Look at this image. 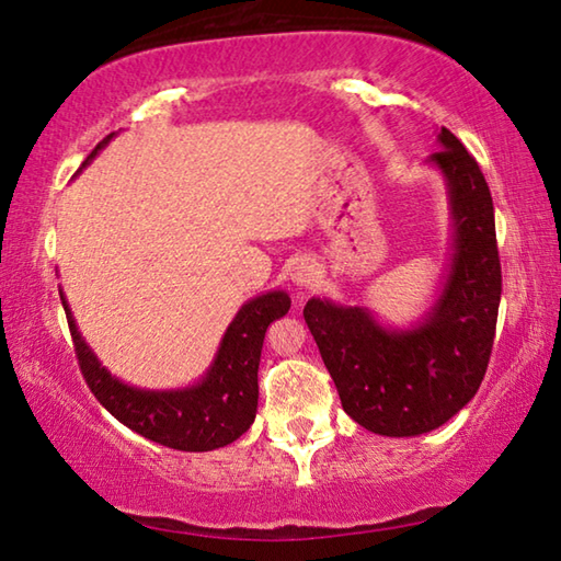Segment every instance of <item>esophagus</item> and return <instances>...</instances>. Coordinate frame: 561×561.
Masks as SVG:
<instances>
[{
	"instance_id": "esophagus-1",
	"label": "esophagus",
	"mask_w": 561,
	"mask_h": 561,
	"mask_svg": "<svg viewBox=\"0 0 561 561\" xmlns=\"http://www.w3.org/2000/svg\"><path fill=\"white\" fill-rule=\"evenodd\" d=\"M317 264L314 262H309V260H301V262H297L294 264V270H291V282L297 284L299 289H309V287H314L317 284Z\"/></svg>"
}]
</instances>
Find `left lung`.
<instances>
[{
  "mask_svg": "<svg viewBox=\"0 0 561 561\" xmlns=\"http://www.w3.org/2000/svg\"><path fill=\"white\" fill-rule=\"evenodd\" d=\"M428 158L445 178L453 262L438 301L413 329H386L364 307L309 299L304 319L344 411L366 431L411 438L470 403L495 341L502 272L495 207L480 165L448 128Z\"/></svg>",
  "mask_w": 561,
  "mask_h": 561,
  "instance_id": "left-lung-1",
  "label": "left lung"
}]
</instances>
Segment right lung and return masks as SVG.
<instances>
[{"instance_id":"obj_1","label":"right lung","mask_w":561,"mask_h":561,"mask_svg":"<svg viewBox=\"0 0 561 561\" xmlns=\"http://www.w3.org/2000/svg\"><path fill=\"white\" fill-rule=\"evenodd\" d=\"M113 138L106 136L83 160L87 168L99 150ZM61 294V291H59ZM61 304L69 319L76 358L87 378L91 393L123 425L144 438L173 450L205 453L230 445L254 423L257 413V368L267 327L284 317L291 307L287 291H267L254 297L237 311L227 327L220 351L207 368L203 381L180 391H144L111 376L101 366L96 354L81 339V331L71 317L69 304L61 294Z\"/></svg>"}]
</instances>
